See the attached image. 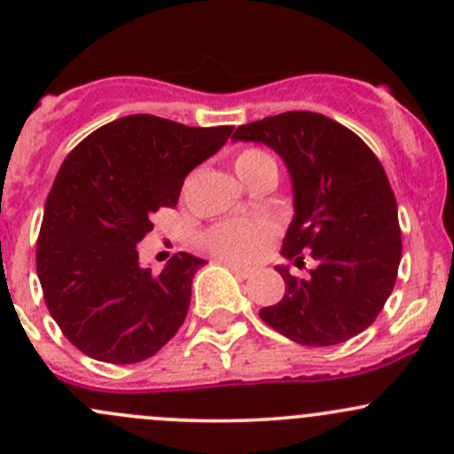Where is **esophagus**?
Wrapping results in <instances>:
<instances>
[{"label": "esophagus", "mask_w": 454, "mask_h": 454, "mask_svg": "<svg viewBox=\"0 0 454 454\" xmlns=\"http://www.w3.org/2000/svg\"><path fill=\"white\" fill-rule=\"evenodd\" d=\"M223 265H226V268H231L232 272L237 274V277L239 278H250L253 277V270H248V268H241V265H237V263H231V261H222Z\"/></svg>", "instance_id": "esophagus-1"}]
</instances>
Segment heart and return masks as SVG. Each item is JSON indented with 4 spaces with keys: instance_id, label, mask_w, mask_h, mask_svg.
I'll return each mask as SVG.
<instances>
[{
    "instance_id": "1",
    "label": "heart",
    "mask_w": 454,
    "mask_h": 454,
    "mask_svg": "<svg viewBox=\"0 0 454 454\" xmlns=\"http://www.w3.org/2000/svg\"><path fill=\"white\" fill-rule=\"evenodd\" d=\"M235 171L250 186L259 177L277 173V162L268 151L250 146L235 155ZM274 235H277V228L265 219H228V222L206 228L201 232V246L217 259L248 263L261 254V250L274 239Z\"/></svg>"
}]
</instances>
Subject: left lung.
<instances>
[{"mask_svg":"<svg viewBox=\"0 0 454 454\" xmlns=\"http://www.w3.org/2000/svg\"><path fill=\"white\" fill-rule=\"evenodd\" d=\"M232 138L263 142L287 164L294 219L281 254L296 265L314 259L308 278L277 268L286 294L261 320L308 347L358 336L382 312L402 259L397 201L380 160L360 136L316 112L268 116Z\"/></svg>","mask_w":454,"mask_h":454,"instance_id":"8db88e82","label":"left lung"}]
</instances>
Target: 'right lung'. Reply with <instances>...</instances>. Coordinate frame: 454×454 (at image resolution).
Instances as JSON below:
<instances>
[{"instance_id": "1", "label": "right lung", "mask_w": 454, "mask_h": 454, "mask_svg": "<svg viewBox=\"0 0 454 454\" xmlns=\"http://www.w3.org/2000/svg\"><path fill=\"white\" fill-rule=\"evenodd\" d=\"M231 134V125L186 127L134 114L96 129L63 160L45 200L36 274L48 312L85 356L140 363L182 327L206 261L177 253L153 274L138 265L136 244Z\"/></svg>"}]
</instances>
